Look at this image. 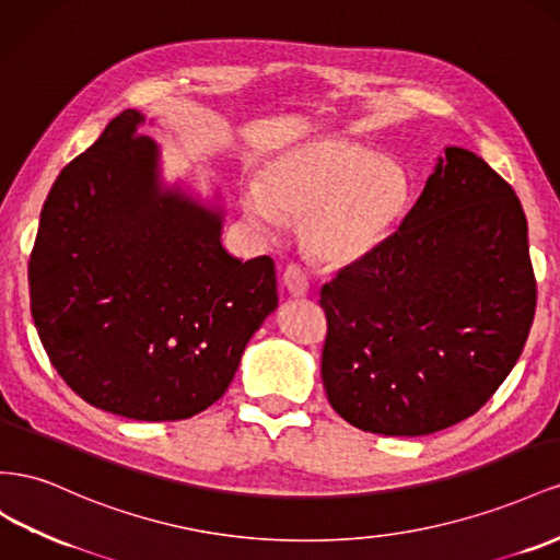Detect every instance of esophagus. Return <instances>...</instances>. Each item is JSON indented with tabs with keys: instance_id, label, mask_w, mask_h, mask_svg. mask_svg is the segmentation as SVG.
<instances>
[{
	"instance_id": "obj_1",
	"label": "esophagus",
	"mask_w": 560,
	"mask_h": 560,
	"mask_svg": "<svg viewBox=\"0 0 560 560\" xmlns=\"http://www.w3.org/2000/svg\"><path fill=\"white\" fill-rule=\"evenodd\" d=\"M283 285L285 291H289L293 298H302L307 295L310 291V281L305 277V271H302L298 265H289L283 271Z\"/></svg>"
}]
</instances>
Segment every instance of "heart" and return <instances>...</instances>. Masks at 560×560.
I'll list each match as a JSON object with an SVG mask.
<instances>
[{"instance_id":"heart-1","label":"heart","mask_w":560,"mask_h":560,"mask_svg":"<svg viewBox=\"0 0 560 560\" xmlns=\"http://www.w3.org/2000/svg\"><path fill=\"white\" fill-rule=\"evenodd\" d=\"M410 199V180L392 159L345 140H310L265 166L244 191L255 228L277 218L302 222V246L324 265H354L394 230Z\"/></svg>"}]
</instances>
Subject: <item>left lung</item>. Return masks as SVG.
I'll list each match as a JSON object with an SVG mask.
<instances>
[{"label":"left lung","mask_w":560,"mask_h":560,"mask_svg":"<svg viewBox=\"0 0 560 560\" xmlns=\"http://www.w3.org/2000/svg\"><path fill=\"white\" fill-rule=\"evenodd\" d=\"M528 220L481 156L445 148L396 234L322 289V380L371 434L467 420L514 369L535 318Z\"/></svg>","instance_id":"8db88e82"}]
</instances>
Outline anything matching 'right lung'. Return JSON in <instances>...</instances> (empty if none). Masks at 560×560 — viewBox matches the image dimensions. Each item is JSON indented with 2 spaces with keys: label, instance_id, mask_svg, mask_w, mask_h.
I'll use <instances>...</instances> for the list:
<instances>
[{
  "label": "right lung",
  "instance_id": "1",
  "mask_svg": "<svg viewBox=\"0 0 560 560\" xmlns=\"http://www.w3.org/2000/svg\"><path fill=\"white\" fill-rule=\"evenodd\" d=\"M124 109L60 171L30 255V310L58 375L129 420H185L228 392L277 310L267 255L222 248L225 206L162 178V152Z\"/></svg>",
  "mask_w": 560,
  "mask_h": 560
}]
</instances>
